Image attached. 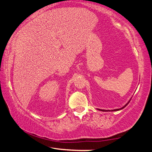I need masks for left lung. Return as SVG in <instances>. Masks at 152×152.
Returning a JSON list of instances; mask_svg holds the SVG:
<instances>
[{"instance_id": "1", "label": "left lung", "mask_w": 152, "mask_h": 152, "mask_svg": "<svg viewBox=\"0 0 152 152\" xmlns=\"http://www.w3.org/2000/svg\"><path fill=\"white\" fill-rule=\"evenodd\" d=\"M131 99H132V98H131L130 99V100L129 101L127 102V104H125L124 106H123V107H121V108H120V109H114V110H103V109H97L98 110H102V111H117V110H121V109H124V108L127 106V105L129 103V102H130V101H131Z\"/></svg>"}]
</instances>
